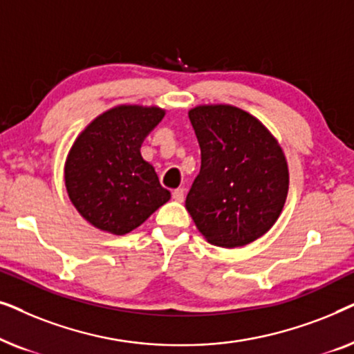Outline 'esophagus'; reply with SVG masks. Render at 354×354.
I'll list each match as a JSON object with an SVG mask.
<instances>
[{
	"mask_svg": "<svg viewBox=\"0 0 354 354\" xmlns=\"http://www.w3.org/2000/svg\"><path fill=\"white\" fill-rule=\"evenodd\" d=\"M183 195H185V190H183V188H177V190L172 192V198L178 203L183 201Z\"/></svg>",
	"mask_w": 354,
	"mask_h": 354,
	"instance_id": "1",
	"label": "esophagus"
}]
</instances>
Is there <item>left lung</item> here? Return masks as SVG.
<instances>
[{"label":"left lung","mask_w":354,"mask_h":354,"mask_svg":"<svg viewBox=\"0 0 354 354\" xmlns=\"http://www.w3.org/2000/svg\"><path fill=\"white\" fill-rule=\"evenodd\" d=\"M201 148V171L185 207L211 245L239 248L272 229L288 195V164L277 138L232 104L188 111Z\"/></svg>","instance_id":"8db88e82"}]
</instances>
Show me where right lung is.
Masks as SVG:
<instances>
[{"label": "right lung", "mask_w": 354, "mask_h": 354, "mask_svg": "<svg viewBox=\"0 0 354 354\" xmlns=\"http://www.w3.org/2000/svg\"><path fill=\"white\" fill-rule=\"evenodd\" d=\"M164 114L159 106L118 104L77 135L64 162L66 190L77 212L96 229L125 235L171 200L140 153Z\"/></svg>", "instance_id": "1"}]
</instances>
